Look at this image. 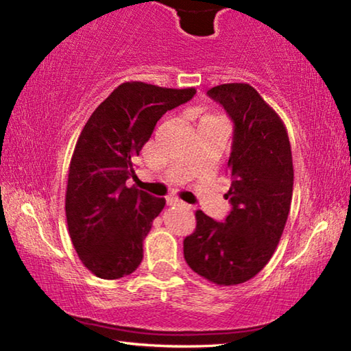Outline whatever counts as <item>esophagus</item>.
Here are the masks:
<instances>
[{"mask_svg":"<svg viewBox=\"0 0 351 351\" xmlns=\"http://www.w3.org/2000/svg\"><path fill=\"white\" fill-rule=\"evenodd\" d=\"M167 204H169V206H178V207H180V209H184V210H190V209H192V206H189L187 203H184V201L178 199V198H173V197L167 199Z\"/></svg>","mask_w":351,"mask_h":351,"instance_id":"34e87169","label":"esophagus"}]
</instances>
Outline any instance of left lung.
<instances>
[{
    "mask_svg": "<svg viewBox=\"0 0 351 351\" xmlns=\"http://www.w3.org/2000/svg\"><path fill=\"white\" fill-rule=\"evenodd\" d=\"M234 122L228 159L232 206L224 223L197 210V229L184 240V258L217 285H239L265 268L280 241L293 199V156L277 112L247 83L210 88Z\"/></svg>",
    "mask_w": 351,
    "mask_h": 351,
    "instance_id": "left-lung-1",
    "label": "left lung"
}]
</instances>
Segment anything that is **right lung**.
Listing matches in <instances>:
<instances>
[{
    "label": "right lung",
    "mask_w": 351,
    "mask_h": 351,
    "mask_svg": "<svg viewBox=\"0 0 351 351\" xmlns=\"http://www.w3.org/2000/svg\"><path fill=\"white\" fill-rule=\"evenodd\" d=\"M195 94V88L125 82L83 127L69 164L64 210L75 252L94 276L114 280L141 265L142 241L165 199L125 182L136 176L133 161L156 122Z\"/></svg>",
    "instance_id": "obj_1"
}]
</instances>
